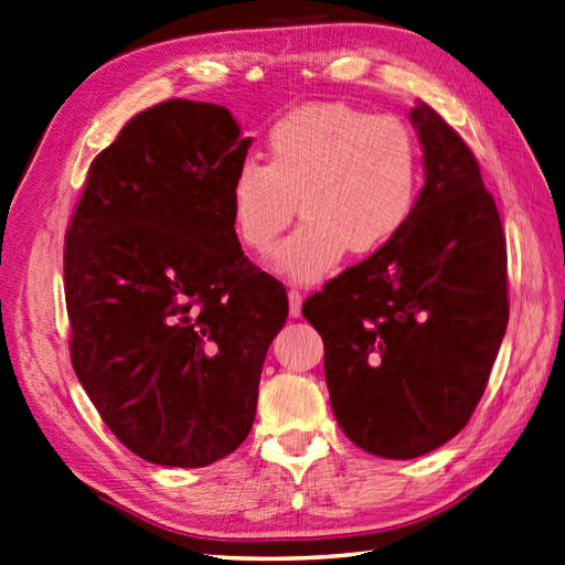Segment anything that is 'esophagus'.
I'll list each match as a JSON object with an SVG mask.
<instances>
[{"label": "esophagus", "instance_id": "1", "mask_svg": "<svg viewBox=\"0 0 565 565\" xmlns=\"http://www.w3.org/2000/svg\"><path fill=\"white\" fill-rule=\"evenodd\" d=\"M288 312H291V317H300L302 312V296L300 291H296V288L288 291Z\"/></svg>", "mask_w": 565, "mask_h": 565}]
</instances>
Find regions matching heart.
I'll use <instances>...</instances> for the list:
<instances>
[{
	"label": "heart",
	"instance_id": "1",
	"mask_svg": "<svg viewBox=\"0 0 565 565\" xmlns=\"http://www.w3.org/2000/svg\"><path fill=\"white\" fill-rule=\"evenodd\" d=\"M422 189V149L395 116L341 102L308 104L269 127L267 163L248 158L230 182L241 244L269 250L296 217L302 224L271 255L281 277L312 284L350 250L379 253L402 232Z\"/></svg>",
	"mask_w": 565,
	"mask_h": 565
}]
</instances>
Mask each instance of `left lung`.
Masks as SVG:
<instances>
[{
    "label": "left lung",
    "mask_w": 565,
    "mask_h": 565,
    "mask_svg": "<svg viewBox=\"0 0 565 565\" xmlns=\"http://www.w3.org/2000/svg\"><path fill=\"white\" fill-rule=\"evenodd\" d=\"M412 122L426 170L412 217L302 302L338 426L383 459L428 455L469 424L509 324L507 238L478 160L428 104Z\"/></svg>",
    "instance_id": "left-lung-1"
}]
</instances>
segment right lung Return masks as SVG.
Returning a JSON list of instances; mask_svg holds the SVG:
<instances>
[{"instance_id": "add662e5", "label": "right lung", "mask_w": 565, "mask_h": 565, "mask_svg": "<svg viewBox=\"0 0 565 565\" xmlns=\"http://www.w3.org/2000/svg\"><path fill=\"white\" fill-rule=\"evenodd\" d=\"M232 113L170 99L92 160L66 232L71 362L113 435L141 459L199 469L255 422L286 288L241 250Z\"/></svg>"}]
</instances>
